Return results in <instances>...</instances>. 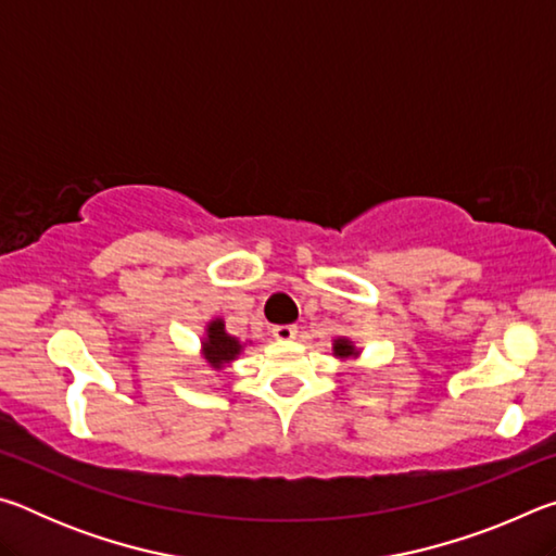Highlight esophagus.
Segmentation results:
<instances>
[{"label": "esophagus", "mask_w": 556, "mask_h": 556, "mask_svg": "<svg viewBox=\"0 0 556 556\" xmlns=\"http://www.w3.org/2000/svg\"><path fill=\"white\" fill-rule=\"evenodd\" d=\"M271 336H275L277 341H291V338H296V326H275L271 328Z\"/></svg>", "instance_id": "1"}]
</instances>
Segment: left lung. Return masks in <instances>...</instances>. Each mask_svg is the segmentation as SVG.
Returning a JSON list of instances; mask_svg holds the SVG:
<instances>
[{"label": "left lung", "mask_w": 556, "mask_h": 556, "mask_svg": "<svg viewBox=\"0 0 556 556\" xmlns=\"http://www.w3.org/2000/svg\"><path fill=\"white\" fill-rule=\"evenodd\" d=\"M333 353L338 357H351V355H357L355 348L351 345V341H345V338H338V341L333 343Z\"/></svg>", "instance_id": "left-lung-1"}]
</instances>
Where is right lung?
<instances>
[{"label": "right lung", "mask_w": 556, "mask_h": 556, "mask_svg": "<svg viewBox=\"0 0 556 556\" xmlns=\"http://www.w3.org/2000/svg\"><path fill=\"white\" fill-rule=\"evenodd\" d=\"M240 341L225 333V324L220 318H215V321L208 324V338L203 341V353L205 361H208L215 370H220L225 363L235 361V355H240Z\"/></svg>", "instance_id": "1"}]
</instances>
